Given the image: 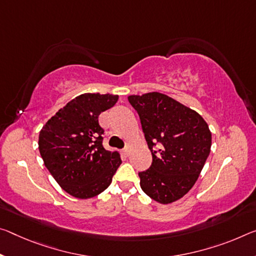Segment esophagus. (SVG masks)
<instances>
[{
	"label": "esophagus",
	"mask_w": 256,
	"mask_h": 256,
	"mask_svg": "<svg viewBox=\"0 0 256 256\" xmlns=\"http://www.w3.org/2000/svg\"><path fill=\"white\" fill-rule=\"evenodd\" d=\"M128 152H130V149H128V147H125L123 150H122V154H123L124 156H128Z\"/></svg>",
	"instance_id": "obj_1"
}]
</instances>
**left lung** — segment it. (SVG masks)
I'll use <instances>...</instances> for the list:
<instances>
[{
  "instance_id": "8db88e82",
  "label": "left lung",
  "mask_w": 256,
  "mask_h": 256,
  "mask_svg": "<svg viewBox=\"0 0 256 256\" xmlns=\"http://www.w3.org/2000/svg\"><path fill=\"white\" fill-rule=\"evenodd\" d=\"M128 101L139 114L152 155V166L139 172L141 189L160 204L180 200L196 184L210 155L208 123L197 112L160 92L130 96Z\"/></svg>"
}]
</instances>
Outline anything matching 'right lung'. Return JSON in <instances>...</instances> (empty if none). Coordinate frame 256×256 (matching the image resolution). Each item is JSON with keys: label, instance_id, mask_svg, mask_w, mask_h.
I'll return each instance as SVG.
<instances>
[{"label": "right lung", "instance_id": "obj_1", "mask_svg": "<svg viewBox=\"0 0 256 256\" xmlns=\"http://www.w3.org/2000/svg\"><path fill=\"white\" fill-rule=\"evenodd\" d=\"M117 100L109 93H84L59 109L40 132L44 165L64 192L80 200L106 190L122 164L118 152L104 148L98 120Z\"/></svg>", "mask_w": 256, "mask_h": 256}]
</instances>
